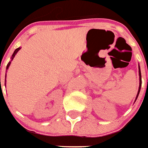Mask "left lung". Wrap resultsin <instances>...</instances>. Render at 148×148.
Wrapping results in <instances>:
<instances>
[{
    "label": "left lung",
    "mask_w": 148,
    "mask_h": 148,
    "mask_svg": "<svg viewBox=\"0 0 148 148\" xmlns=\"http://www.w3.org/2000/svg\"><path fill=\"white\" fill-rule=\"evenodd\" d=\"M139 91H138V94H137V96H136V99H137V97L139 96V93L140 92V88H141V84H142V79H141V72H140V69H139Z\"/></svg>",
    "instance_id": "1"
}]
</instances>
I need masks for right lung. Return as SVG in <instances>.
Returning <instances> with one entry per match:
<instances>
[{
	"label": "right lung",
	"mask_w": 148,
	"mask_h": 148,
	"mask_svg": "<svg viewBox=\"0 0 148 148\" xmlns=\"http://www.w3.org/2000/svg\"><path fill=\"white\" fill-rule=\"evenodd\" d=\"M19 50H20V48H18V49H16L15 50V51H14V52H13V54H12V60L13 59V58H14V56H15V55H16V53H17V52H18ZM10 63H11V62H9V64H8V65H7V69H9V66L10 65ZM5 77H6V75H5Z\"/></svg>",
	"instance_id": "1"
}]
</instances>
